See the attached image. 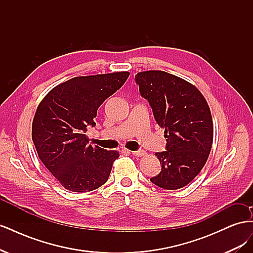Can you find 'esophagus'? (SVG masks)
<instances>
[{
    "mask_svg": "<svg viewBox=\"0 0 253 253\" xmlns=\"http://www.w3.org/2000/svg\"><path fill=\"white\" fill-rule=\"evenodd\" d=\"M131 153H132V154H133L134 156H137V157H141V156L147 155V153H145V151H143V150L134 151V152H131Z\"/></svg>",
    "mask_w": 253,
    "mask_h": 253,
    "instance_id": "1",
    "label": "esophagus"
}]
</instances>
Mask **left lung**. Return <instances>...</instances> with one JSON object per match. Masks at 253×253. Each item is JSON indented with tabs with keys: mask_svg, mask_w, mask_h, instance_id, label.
<instances>
[{
	"mask_svg": "<svg viewBox=\"0 0 253 253\" xmlns=\"http://www.w3.org/2000/svg\"><path fill=\"white\" fill-rule=\"evenodd\" d=\"M135 80L167 138V151L155 154L162 171L151 181L163 189H180L196 177L210 154L213 121L208 102L193 84L167 72H140Z\"/></svg>",
	"mask_w": 253,
	"mask_h": 253,
	"instance_id": "1",
	"label": "left lung"
}]
</instances>
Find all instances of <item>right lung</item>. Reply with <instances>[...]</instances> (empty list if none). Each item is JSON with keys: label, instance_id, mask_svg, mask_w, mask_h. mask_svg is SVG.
Returning <instances> with one entry per match:
<instances>
[{"label": "right lung", "instance_id": "right-lung-1", "mask_svg": "<svg viewBox=\"0 0 253 253\" xmlns=\"http://www.w3.org/2000/svg\"><path fill=\"white\" fill-rule=\"evenodd\" d=\"M128 72L75 77L48 91L33 120L32 137L40 160L61 186L89 192L109 179L117 151L88 143L84 134L105 99L116 93Z\"/></svg>", "mask_w": 253, "mask_h": 253}]
</instances>
